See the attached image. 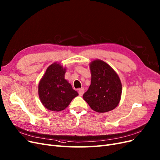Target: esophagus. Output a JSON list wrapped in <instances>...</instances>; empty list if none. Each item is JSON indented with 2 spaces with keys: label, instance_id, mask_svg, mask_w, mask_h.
Masks as SVG:
<instances>
[{
  "label": "esophagus",
  "instance_id": "1",
  "mask_svg": "<svg viewBox=\"0 0 160 160\" xmlns=\"http://www.w3.org/2000/svg\"><path fill=\"white\" fill-rule=\"evenodd\" d=\"M84 92V89L83 88H80V89L78 90V94H79V95H80V96L83 95Z\"/></svg>",
  "mask_w": 160,
  "mask_h": 160
}]
</instances>
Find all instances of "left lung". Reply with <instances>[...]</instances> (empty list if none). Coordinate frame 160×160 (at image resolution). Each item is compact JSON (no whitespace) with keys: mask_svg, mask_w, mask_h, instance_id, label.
Returning a JSON list of instances; mask_svg holds the SVG:
<instances>
[{"mask_svg":"<svg viewBox=\"0 0 160 160\" xmlns=\"http://www.w3.org/2000/svg\"><path fill=\"white\" fill-rule=\"evenodd\" d=\"M91 84L83 95L84 100L92 110L104 113L119 104L122 91L118 74L104 61L96 59L89 64Z\"/></svg>","mask_w":160,"mask_h":160,"instance_id":"obj_1","label":"left lung"}]
</instances>
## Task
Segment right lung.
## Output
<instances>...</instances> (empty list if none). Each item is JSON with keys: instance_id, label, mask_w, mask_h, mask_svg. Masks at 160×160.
Masks as SVG:
<instances>
[{"instance_id": "right-lung-1", "label": "right lung", "mask_w": 160, "mask_h": 160, "mask_svg": "<svg viewBox=\"0 0 160 160\" xmlns=\"http://www.w3.org/2000/svg\"><path fill=\"white\" fill-rule=\"evenodd\" d=\"M66 68L60 62H54L46 69L40 79L38 90L42 105L49 110L60 112L68 106L78 93L66 80Z\"/></svg>"}]
</instances>
